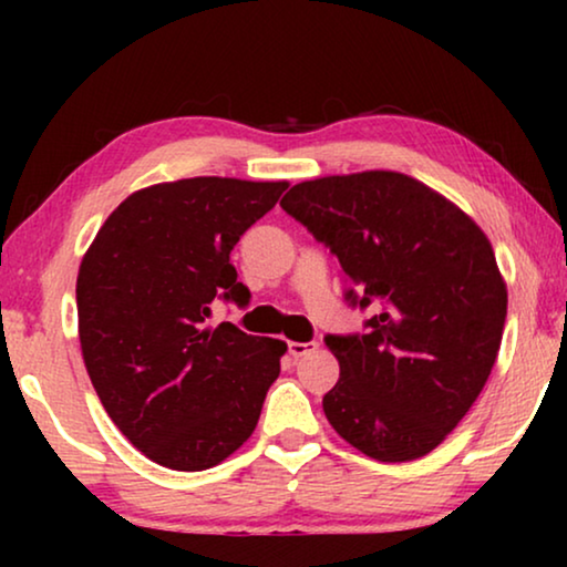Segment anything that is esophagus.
<instances>
[{
	"label": "esophagus",
	"instance_id": "obj_1",
	"mask_svg": "<svg viewBox=\"0 0 567 567\" xmlns=\"http://www.w3.org/2000/svg\"><path fill=\"white\" fill-rule=\"evenodd\" d=\"M317 348H320V343H317V340H309V343H297V340H291L289 353H291V359H301V355L312 353V351H317Z\"/></svg>",
	"mask_w": 567,
	"mask_h": 567
}]
</instances>
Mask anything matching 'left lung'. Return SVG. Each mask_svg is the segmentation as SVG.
<instances>
[{
    "label": "left lung",
    "instance_id": "1",
    "mask_svg": "<svg viewBox=\"0 0 567 567\" xmlns=\"http://www.w3.org/2000/svg\"><path fill=\"white\" fill-rule=\"evenodd\" d=\"M281 208L338 255L363 336H328L340 363L322 410L377 462L433 452L483 392L498 359L508 291L491 239L439 190L394 169L305 181Z\"/></svg>",
    "mask_w": 567,
    "mask_h": 567
}]
</instances>
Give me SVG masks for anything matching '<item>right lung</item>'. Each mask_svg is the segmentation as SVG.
Wrapping results in <instances>:
<instances>
[{"label":"right lung","mask_w":567,"mask_h":567,"mask_svg":"<svg viewBox=\"0 0 567 567\" xmlns=\"http://www.w3.org/2000/svg\"><path fill=\"white\" fill-rule=\"evenodd\" d=\"M286 188L216 175L150 185L107 216L84 252V367L111 421L162 467H216L258 425L286 343L206 320L214 297L247 305L229 252Z\"/></svg>","instance_id":"obj_1"}]
</instances>
